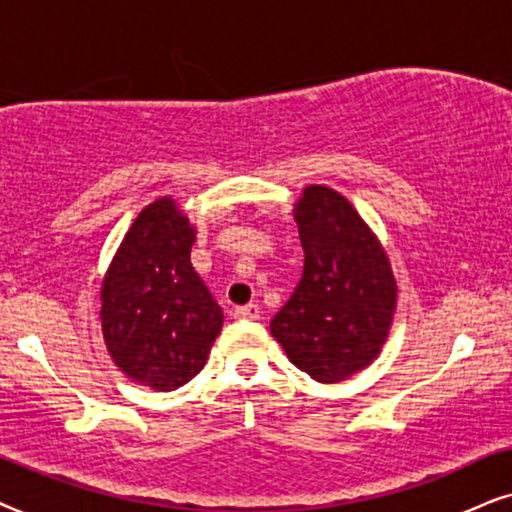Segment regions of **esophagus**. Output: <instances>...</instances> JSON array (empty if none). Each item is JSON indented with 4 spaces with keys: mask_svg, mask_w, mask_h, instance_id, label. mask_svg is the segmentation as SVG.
I'll return each mask as SVG.
<instances>
[{
    "mask_svg": "<svg viewBox=\"0 0 512 512\" xmlns=\"http://www.w3.org/2000/svg\"><path fill=\"white\" fill-rule=\"evenodd\" d=\"M234 316L241 320H257L260 318V306L257 304H245V306H236Z\"/></svg>",
    "mask_w": 512,
    "mask_h": 512,
    "instance_id": "obj_1",
    "label": "esophagus"
}]
</instances>
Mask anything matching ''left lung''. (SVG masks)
I'll return each mask as SVG.
<instances>
[{
    "label": "left lung",
    "mask_w": 512,
    "mask_h": 512,
    "mask_svg": "<svg viewBox=\"0 0 512 512\" xmlns=\"http://www.w3.org/2000/svg\"><path fill=\"white\" fill-rule=\"evenodd\" d=\"M295 222L302 281L271 320V335L292 365L320 384H337L379 356L398 285L379 238L335 189L304 187Z\"/></svg>",
    "instance_id": "8db88e82"
}]
</instances>
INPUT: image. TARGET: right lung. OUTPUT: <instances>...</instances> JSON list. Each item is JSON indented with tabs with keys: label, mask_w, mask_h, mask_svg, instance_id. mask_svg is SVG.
Returning a JSON list of instances; mask_svg holds the SVG:
<instances>
[{
	"label": "right lung",
	"mask_w": 512,
	"mask_h": 512,
	"mask_svg": "<svg viewBox=\"0 0 512 512\" xmlns=\"http://www.w3.org/2000/svg\"><path fill=\"white\" fill-rule=\"evenodd\" d=\"M196 229L170 196L140 210L100 290L102 337L128 379L175 391L206 365L222 309L192 267Z\"/></svg>",
	"instance_id": "obj_1"
}]
</instances>
